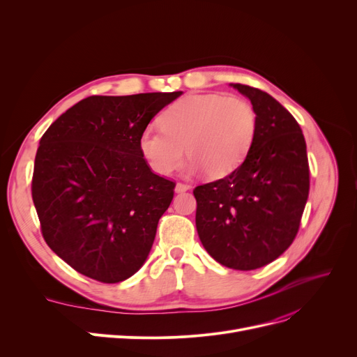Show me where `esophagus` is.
<instances>
[{
  "label": "esophagus",
  "mask_w": 357,
  "mask_h": 357,
  "mask_svg": "<svg viewBox=\"0 0 357 357\" xmlns=\"http://www.w3.org/2000/svg\"><path fill=\"white\" fill-rule=\"evenodd\" d=\"M190 190V185L188 183H183V182H178L176 186H175V191L176 192H185Z\"/></svg>",
  "instance_id": "esophagus-1"
}]
</instances>
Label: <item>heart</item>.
Here are the masks:
<instances>
[{
	"mask_svg": "<svg viewBox=\"0 0 357 357\" xmlns=\"http://www.w3.org/2000/svg\"><path fill=\"white\" fill-rule=\"evenodd\" d=\"M256 135L253 107L226 93H191L160 116V127H146L139 150L159 175L178 169L186 156L210 178L227 176L245 162Z\"/></svg>",
	"mask_w": 357,
	"mask_h": 357,
	"instance_id": "1",
	"label": "heart"
}]
</instances>
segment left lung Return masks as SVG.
Masks as SVG:
<instances>
[{"label":"left lung","instance_id":"obj_1","mask_svg":"<svg viewBox=\"0 0 357 357\" xmlns=\"http://www.w3.org/2000/svg\"><path fill=\"white\" fill-rule=\"evenodd\" d=\"M231 85L253 105L255 140L234 172L194 190L195 224L218 264L253 271L292 245L308 198L310 166L303 130L291 112L265 91Z\"/></svg>","mask_w":357,"mask_h":357}]
</instances>
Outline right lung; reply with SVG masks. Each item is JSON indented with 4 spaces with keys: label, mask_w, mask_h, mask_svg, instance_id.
I'll list each match as a JSON object with an SVG mask.
<instances>
[{
    "label": "right lung",
    "mask_w": 357,
    "mask_h": 357,
    "mask_svg": "<svg viewBox=\"0 0 357 357\" xmlns=\"http://www.w3.org/2000/svg\"><path fill=\"white\" fill-rule=\"evenodd\" d=\"M181 93L92 96L42 136L33 202L47 246L77 272L117 284L144 264L175 182L153 174L139 137Z\"/></svg>",
    "instance_id": "1"
}]
</instances>
